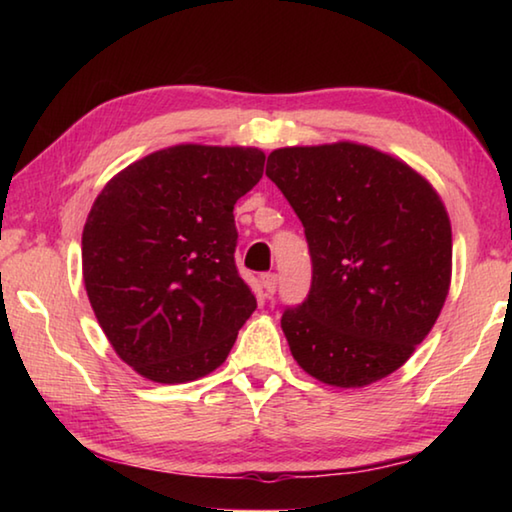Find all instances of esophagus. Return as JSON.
<instances>
[{
  "label": "esophagus",
  "mask_w": 512,
  "mask_h": 512,
  "mask_svg": "<svg viewBox=\"0 0 512 512\" xmlns=\"http://www.w3.org/2000/svg\"><path fill=\"white\" fill-rule=\"evenodd\" d=\"M262 287H264L268 296H273L275 289H277V275L275 273H264L262 275Z\"/></svg>",
  "instance_id": "obj_1"
}]
</instances>
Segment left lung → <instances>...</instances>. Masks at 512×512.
<instances>
[{"label":"left lung","instance_id":"8db88e82","mask_svg":"<svg viewBox=\"0 0 512 512\" xmlns=\"http://www.w3.org/2000/svg\"><path fill=\"white\" fill-rule=\"evenodd\" d=\"M266 176L305 228L307 298L282 314L298 366L354 388L391 375L424 341L452 277V225L433 187L370 146H293Z\"/></svg>","mask_w":512,"mask_h":512}]
</instances>
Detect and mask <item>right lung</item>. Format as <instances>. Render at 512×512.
I'll list each match as a JSON object with an SVG mask.
<instances>
[{
    "mask_svg": "<svg viewBox=\"0 0 512 512\" xmlns=\"http://www.w3.org/2000/svg\"><path fill=\"white\" fill-rule=\"evenodd\" d=\"M266 155L180 144L117 173L83 228V280L115 352L142 377L183 384L219 368L257 309L235 264V203Z\"/></svg>",
    "mask_w": 512,
    "mask_h": 512,
    "instance_id": "add662e5",
    "label": "right lung"
}]
</instances>
